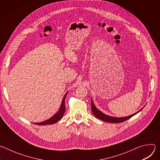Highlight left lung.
<instances>
[{
	"label": "left lung",
	"instance_id": "obj_1",
	"mask_svg": "<svg viewBox=\"0 0 160 160\" xmlns=\"http://www.w3.org/2000/svg\"><path fill=\"white\" fill-rule=\"evenodd\" d=\"M144 108H142L141 110H139V111H138L137 112L133 114V115H130L128 117H121V118H117V117H110V116H108V115H105V114H104L103 112H102L101 111H100L99 110H98L96 107L95 106L93 101H92V99H91V109H92V113L94 114V115L102 120V121H104V122H109V123H122V122H123L126 120H127L128 119L130 118L131 117H132L133 116H134L135 115H136L137 113L139 112L140 111H141Z\"/></svg>",
	"mask_w": 160,
	"mask_h": 160
}]
</instances>
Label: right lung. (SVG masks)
<instances>
[{"label": "right lung", "mask_w": 160, "mask_h": 160, "mask_svg": "<svg viewBox=\"0 0 160 160\" xmlns=\"http://www.w3.org/2000/svg\"><path fill=\"white\" fill-rule=\"evenodd\" d=\"M68 93H66V94L64 95L62 100V102H61V106H60V108H59V111L56 113L55 115L52 117L51 118L45 120L44 122H40V123H35V124L36 125H52V124H54L55 123H56L57 122H58L62 117V116L64 115V113L65 112V104H64V100H65V98H66V96L67 95Z\"/></svg>", "instance_id": "add662e5"}]
</instances>
